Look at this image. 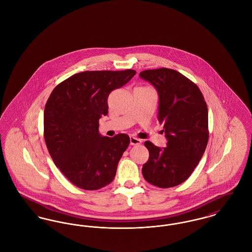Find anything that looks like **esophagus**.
<instances>
[{
	"instance_id": "esophagus-1",
	"label": "esophagus",
	"mask_w": 252,
	"mask_h": 252,
	"mask_svg": "<svg viewBox=\"0 0 252 252\" xmlns=\"http://www.w3.org/2000/svg\"><path fill=\"white\" fill-rule=\"evenodd\" d=\"M130 142H131V145L133 146L140 145L142 143V141L139 138L135 137V136H130Z\"/></svg>"
}]
</instances>
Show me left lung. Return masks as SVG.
Returning <instances> with one entry per match:
<instances>
[{
  "label": "left lung",
  "mask_w": 252,
  "mask_h": 252,
  "mask_svg": "<svg viewBox=\"0 0 252 252\" xmlns=\"http://www.w3.org/2000/svg\"><path fill=\"white\" fill-rule=\"evenodd\" d=\"M159 94V123L168 139L160 149L144 143L149 159L142 167L146 181L161 189L185 182L198 165L209 141L208 106L198 86L181 73L158 68L140 72Z\"/></svg>",
  "instance_id": "obj_1"
}]
</instances>
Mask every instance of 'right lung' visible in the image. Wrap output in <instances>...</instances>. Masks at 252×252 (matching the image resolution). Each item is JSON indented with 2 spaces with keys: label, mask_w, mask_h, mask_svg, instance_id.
I'll use <instances>...</instances> for the list:
<instances>
[{
  "label": "right lung",
  "mask_w": 252,
  "mask_h": 252,
  "mask_svg": "<svg viewBox=\"0 0 252 252\" xmlns=\"http://www.w3.org/2000/svg\"><path fill=\"white\" fill-rule=\"evenodd\" d=\"M136 72L85 71L59 83L44 108L43 136L55 165L67 179L86 190L99 189L115 178L130 144L128 134L98 133L99 119L108 114L110 93Z\"/></svg>",
  "instance_id": "add662e5"
}]
</instances>
